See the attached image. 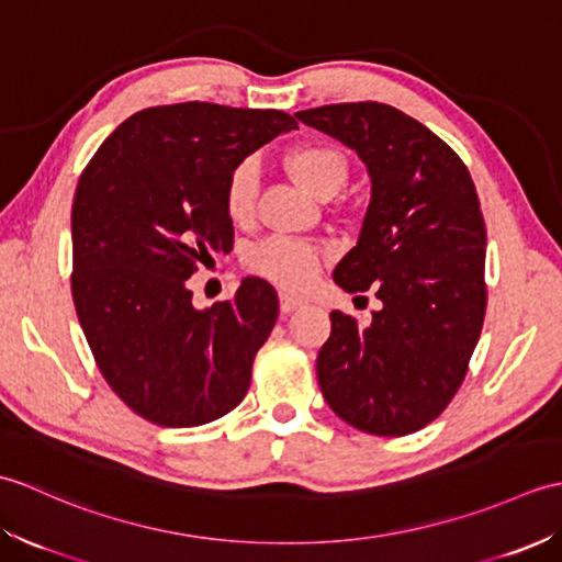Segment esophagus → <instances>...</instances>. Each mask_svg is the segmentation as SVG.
Instances as JSON below:
<instances>
[{
    "label": "esophagus",
    "instance_id": "obj_1",
    "mask_svg": "<svg viewBox=\"0 0 562 562\" xmlns=\"http://www.w3.org/2000/svg\"><path fill=\"white\" fill-rule=\"evenodd\" d=\"M302 306H306V302L302 300V296L280 292V312L282 314H292V312H296V308H302Z\"/></svg>",
    "mask_w": 562,
    "mask_h": 562
}]
</instances>
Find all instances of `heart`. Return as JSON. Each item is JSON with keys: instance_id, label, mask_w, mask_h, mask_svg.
I'll list each match as a JSON object with an SVG mask.
<instances>
[{"instance_id": "b5f03b06", "label": "heart", "mask_w": 562, "mask_h": 562, "mask_svg": "<svg viewBox=\"0 0 562 562\" xmlns=\"http://www.w3.org/2000/svg\"><path fill=\"white\" fill-rule=\"evenodd\" d=\"M288 171L314 195H336L348 178V161L330 145H302L284 154ZM258 195V164L246 159L236 164L224 186V205L234 222L254 214ZM250 268L282 288L302 290L316 278L321 250L292 236H270L250 250Z\"/></svg>"}]
</instances>
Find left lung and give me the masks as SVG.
Here are the masks:
<instances>
[{
	"label": "left lung",
	"instance_id": "8db88e82",
	"mask_svg": "<svg viewBox=\"0 0 562 562\" xmlns=\"http://www.w3.org/2000/svg\"><path fill=\"white\" fill-rule=\"evenodd\" d=\"M296 117L364 164L369 205L333 270L345 292L374 290L372 324L330 314L318 386L369 435L417 432L465 376L485 316V224L463 161L432 130L386 103H336Z\"/></svg>",
	"mask_w": 562,
	"mask_h": 562
}]
</instances>
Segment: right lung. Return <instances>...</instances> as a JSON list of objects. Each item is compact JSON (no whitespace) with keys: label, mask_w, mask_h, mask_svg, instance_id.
I'll use <instances>...</instances> for the list:
<instances>
[{"label":"right lung","mask_w":562,"mask_h":562,"mask_svg":"<svg viewBox=\"0 0 562 562\" xmlns=\"http://www.w3.org/2000/svg\"><path fill=\"white\" fill-rule=\"evenodd\" d=\"M294 127L282 111L159 105L117 125L79 178V324L111 389L154 425H205L246 396L278 294L244 278L229 302L195 308L186 280L232 244L224 186L234 166Z\"/></svg>","instance_id":"obj_1"}]
</instances>
